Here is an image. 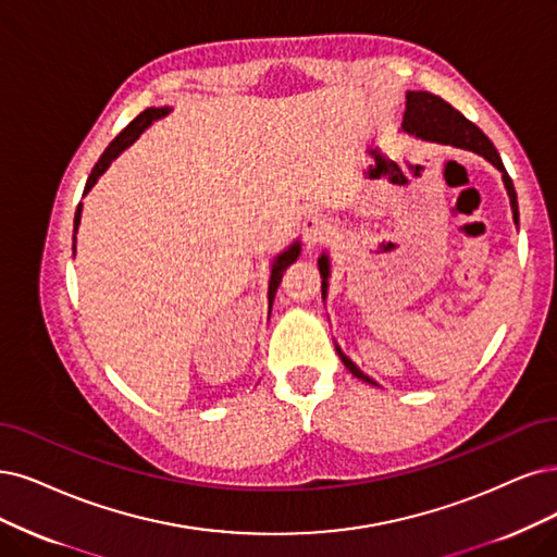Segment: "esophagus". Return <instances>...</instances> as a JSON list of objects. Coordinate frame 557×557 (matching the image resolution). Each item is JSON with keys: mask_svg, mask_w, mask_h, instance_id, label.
Returning a JSON list of instances; mask_svg holds the SVG:
<instances>
[{"mask_svg": "<svg viewBox=\"0 0 557 557\" xmlns=\"http://www.w3.org/2000/svg\"><path fill=\"white\" fill-rule=\"evenodd\" d=\"M302 232H305L307 247H314V245H319V243H323V240L333 236V226L327 224V220H323V218H310L305 222Z\"/></svg>", "mask_w": 557, "mask_h": 557, "instance_id": "esophagus-1", "label": "esophagus"}]
</instances>
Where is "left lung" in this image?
Masks as SVG:
<instances>
[{
	"instance_id": "8db88e82",
	"label": "left lung",
	"mask_w": 557,
	"mask_h": 557,
	"mask_svg": "<svg viewBox=\"0 0 557 557\" xmlns=\"http://www.w3.org/2000/svg\"><path fill=\"white\" fill-rule=\"evenodd\" d=\"M401 128L408 135H416V137L438 141V144H451V147H457V149H466V151L484 156L493 164V168H498L503 172L513 222L519 224V201H517V190H513V183L505 170V164H503L496 147H493V141L475 126V123L468 121L459 110L451 108L449 102H445L441 96H434L429 91H408ZM319 273H321V294L325 298L327 277H331V261H327V255L319 257ZM335 348H337V354L348 372L369 385H376V381H372L367 374L360 372V367L351 358H346L342 354L339 346H335Z\"/></svg>"
}]
</instances>
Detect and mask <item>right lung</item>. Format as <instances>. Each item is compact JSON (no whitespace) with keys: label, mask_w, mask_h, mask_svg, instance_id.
Masks as SVG:
<instances>
[{"label":"right lung","mask_w":557,"mask_h":557,"mask_svg":"<svg viewBox=\"0 0 557 557\" xmlns=\"http://www.w3.org/2000/svg\"><path fill=\"white\" fill-rule=\"evenodd\" d=\"M164 114H170V108H149V110H144L139 116H135L126 128H123L114 139H112V144L110 147L106 149V153H102L100 158H98V162H96V168L91 170V174H89V178H87V185H85V195L94 188V183L98 181V176H102V172H106L110 164H112V160L121 153V151H126L131 144L147 131L151 123L156 121V119H162ZM79 215H82V203L77 206V211H75V222H73V226H75V232H77V226H79ZM73 250H75V245H73ZM298 255H300V243L296 240L294 245H289L286 247L284 252H280L275 259H273V265H271V282H268V307H273V300H275V294H277V286H280V282H282V275H284V271H286V265H292L296 259H298ZM271 314V312H268Z\"/></svg>","instance_id":"obj_1"}]
</instances>
